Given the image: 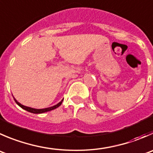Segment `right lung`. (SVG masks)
<instances>
[{
	"instance_id": "1",
	"label": "right lung",
	"mask_w": 153,
	"mask_h": 153,
	"mask_svg": "<svg viewBox=\"0 0 153 153\" xmlns=\"http://www.w3.org/2000/svg\"><path fill=\"white\" fill-rule=\"evenodd\" d=\"M14 100H15V102H16V104H17L18 105H19V106H20L21 108H23V109H25V111H28V112L33 113V114H42V113L47 112V111H52V110L56 109V108H58V107L60 106V105L62 104V102H63V99L61 101V102H59L58 104H57V105H54V106L50 107V108H43V109H36V108H30V107L25 106V105H22V104H20V103H19V102H18L17 100H16V99H14Z\"/></svg>"
}]
</instances>
